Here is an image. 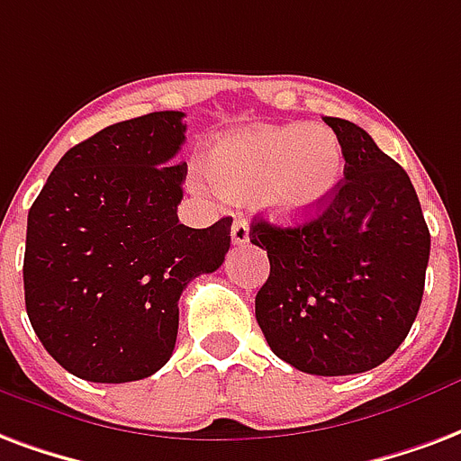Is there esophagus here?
Masks as SVG:
<instances>
[{
  "label": "esophagus",
  "mask_w": 461,
  "mask_h": 461,
  "mask_svg": "<svg viewBox=\"0 0 461 461\" xmlns=\"http://www.w3.org/2000/svg\"><path fill=\"white\" fill-rule=\"evenodd\" d=\"M231 241L237 247H244L249 241V221L247 220H237L231 224Z\"/></svg>",
  "instance_id": "esophagus-1"
}]
</instances>
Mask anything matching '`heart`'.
<instances>
[{
  "mask_svg": "<svg viewBox=\"0 0 461 461\" xmlns=\"http://www.w3.org/2000/svg\"><path fill=\"white\" fill-rule=\"evenodd\" d=\"M207 170L221 193L257 197L276 220L303 221L332 197L344 173V153L325 126H258L220 136Z\"/></svg>",
  "mask_w": 461,
  "mask_h": 461,
  "instance_id": "heart-1",
  "label": "heart"
}]
</instances>
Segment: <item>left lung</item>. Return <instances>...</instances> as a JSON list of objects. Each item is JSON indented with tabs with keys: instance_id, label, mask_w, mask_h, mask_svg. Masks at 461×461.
Segmentation results:
<instances>
[{
	"instance_id": "1",
	"label": "left lung",
	"mask_w": 461,
	"mask_h": 461,
	"mask_svg": "<svg viewBox=\"0 0 461 461\" xmlns=\"http://www.w3.org/2000/svg\"><path fill=\"white\" fill-rule=\"evenodd\" d=\"M344 153V180L300 227L254 220L268 254L257 322L278 359L315 376H349L391 357L425 291L430 231L408 173L361 126L325 117Z\"/></svg>"
}]
</instances>
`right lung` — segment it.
<instances>
[{"label": "right lung", "instance_id": "obj_1", "mask_svg": "<svg viewBox=\"0 0 461 461\" xmlns=\"http://www.w3.org/2000/svg\"><path fill=\"white\" fill-rule=\"evenodd\" d=\"M183 112L102 129L58 161L29 210L23 298L46 352L73 376L156 374L178 337V300L230 251L231 217L178 221L187 166Z\"/></svg>", "mask_w": 461, "mask_h": 461}]
</instances>
